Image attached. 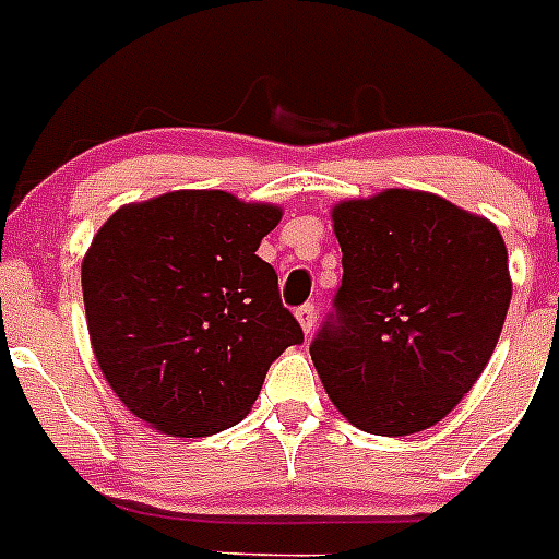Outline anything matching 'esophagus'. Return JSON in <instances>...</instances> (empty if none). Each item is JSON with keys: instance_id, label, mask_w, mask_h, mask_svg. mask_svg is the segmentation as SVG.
Returning a JSON list of instances; mask_svg holds the SVG:
<instances>
[{"instance_id": "34e87169", "label": "esophagus", "mask_w": 559, "mask_h": 559, "mask_svg": "<svg viewBox=\"0 0 559 559\" xmlns=\"http://www.w3.org/2000/svg\"><path fill=\"white\" fill-rule=\"evenodd\" d=\"M296 322L302 324L305 333H313L316 328V308L313 305H302V308H296Z\"/></svg>"}]
</instances>
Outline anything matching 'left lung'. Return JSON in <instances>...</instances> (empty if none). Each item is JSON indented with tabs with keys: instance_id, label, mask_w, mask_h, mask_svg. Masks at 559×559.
<instances>
[{
	"instance_id": "1",
	"label": "left lung",
	"mask_w": 559,
	"mask_h": 559,
	"mask_svg": "<svg viewBox=\"0 0 559 559\" xmlns=\"http://www.w3.org/2000/svg\"><path fill=\"white\" fill-rule=\"evenodd\" d=\"M341 288L310 358L355 428L408 437L471 392L501 335L512 283L501 231L419 190L333 210Z\"/></svg>"
}]
</instances>
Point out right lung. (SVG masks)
<instances>
[{
    "label": "right lung",
    "mask_w": 559,
    "mask_h": 559,
    "mask_svg": "<svg viewBox=\"0 0 559 559\" xmlns=\"http://www.w3.org/2000/svg\"><path fill=\"white\" fill-rule=\"evenodd\" d=\"M283 218L224 190H176L117 210L81 265L92 349L131 414L210 437L249 414L269 367L305 335L257 257Z\"/></svg>",
    "instance_id": "1"
}]
</instances>
